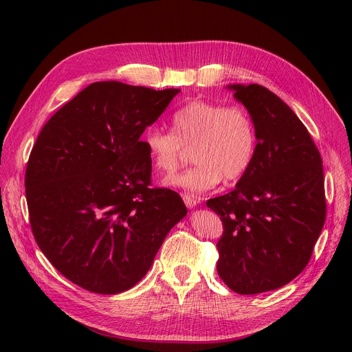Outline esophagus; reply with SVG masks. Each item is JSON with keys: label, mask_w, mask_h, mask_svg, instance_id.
Wrapping results in <instances>:
<instances>
[{"label": "esophagus", "mask_w": 352, "mask_h": 352, "mask_svg": "<svg viewBox=\"0 0 352 352\" xmlns=\"http://www.w3.org/2000/svg\"><path fill=\"white\" fill-rule=\"evenodd\" d=\"M182 199H184V202H186V206L188 208H195L199 204V198L194 197V195H190V194L182 195Z\"/></svg>", "instance_id": "esophagus-1"}]
</instances>
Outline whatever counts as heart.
<instances>
[{"instance_id": "obj_1", "label": "heart", "mask_w": 352, "mask_h": 352, "mask_svg": "<svg viewBox=\"0 0 352 352\" xmlns=\"http://www.w3.org/2000/svg\"><path fill=\"white\" fill-rule=\"evenodd\" d=\"M173 133L148 129L142 144L154 168L171 175L182 161L184 148H192V168L165 179L166 187L204 192L223 178L235 181L251 165L255 151V128L241 107L195 100L181 107L171 120Z\"/></svg>"}]
</instances>
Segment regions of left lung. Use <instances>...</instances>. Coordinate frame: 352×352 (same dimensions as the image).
<instances>
[{"label": "left lung", "mask_w": 352, "mask_h": 352, "mask_svg": "<svg viewBox=\"0 0 352 352\" xmlns=\"http://www.w3.org/2000/svg\"><path fill=\"white\" fill-rule=\"evenodd\" d=\"M254 122L251 165L235 188L207 201L221 217L217 271L232 291L281 288L307 267L325 223L322 160L308 129L274 92L231 84Z\"/></svg>", "instance_id": "8db88e82"}]
</instances>
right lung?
Listing matches in <instances>:
<instances>
[{
	"mask_svg": "<svg viewBox=\"0 0 352 352\" xmlns=\"http://www.w3.org/2000/svg\"><path fill=\"white\" fill-rule=\"evenodd\" d=\"M179 91L92 82L43 126L25 171L30 223L71 283L107 295L133 288L187 215L175 191L150 188L140 140Z\"/></svg>",
	"mask_w": 352,
	"mask_h": 352,
	"instance_id": "add662e5",
	"label": "right lung"
}]
</instances>
